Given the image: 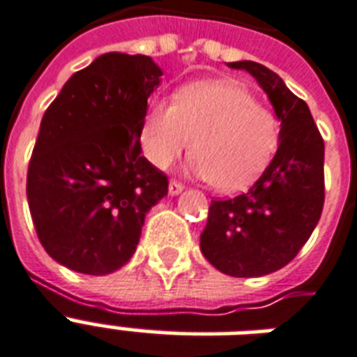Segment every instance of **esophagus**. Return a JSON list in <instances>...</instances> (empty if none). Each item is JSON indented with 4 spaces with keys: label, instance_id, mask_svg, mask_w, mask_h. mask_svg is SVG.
<instances>
[{
    "label": "esophagus",
    "instance_id": "34e87169",
    "mask_svg": "<svg viewBox=\"0 0 357 357\" xmlns=\"http://www.w3.org/2000/svg\"><path fill=\"white\" fill-rule=\"evenodd\" d=\"M181 190H183V185L179 183V181H176V179H172V181L168 183V192H170L172 196L179 195Z\"/></svg>",
    "mask_w": 357,
    "mask_h": 357
}]
</instances>
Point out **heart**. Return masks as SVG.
I'll return each instance as SVG.
<instances>
[{
    "mask_svg": "<svg viewBox=\"0 0 357 357\" xmlns=\"http://www.w3.org/2000/svg\"><path fill=\"white\" fill-rule=\"evenodd\" d=\"M278 139L276 116L228 79L190 83L176 92L174 102L151 100L140 128L151 165L168 168L192 142V172L222 192L254 183L271 162Z\"/></svg>",
    "mask_w": 357,
    "mask_h": 357,
    "instance_id": "b5f03b06",
    "label": "heart"
}]
</instances>
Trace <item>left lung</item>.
<instances>
[{
	"label": "left lung",
	"mask_w": 357,
	"mask_h": 357,
	"mask_svg": "<svg viewBox=\"0 0 357 357\" xmlns=\"http://www.w3.org/2000/svg\"><path fill=\"white\" fill-rule=\"evenodd\" d=\"M246 70L271 100L280 144L271 165L246 192L211 200L200 248L217 271L235 278L265 276L293 261L311 237L324 206V140L310 107L283 79L254 61Z\"/></svg>",
	"instance_id": "8db88e82"
}]
</instances>
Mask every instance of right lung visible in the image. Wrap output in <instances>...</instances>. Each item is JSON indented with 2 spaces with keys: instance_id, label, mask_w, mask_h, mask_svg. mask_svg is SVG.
Wrapping results in <instances>:
<instances>
[{
  "instance_id": "1",
  "label": "right lung",
  "mask_w": 357,
  "mask_h": 357,
  "mask_svg": "<svg viewBox=\"0 0 357 357\" xmlns=\"http://www.w3.org/2000/svg\"><path fill=\"white\" fill-rule=\"evenodd\" d=\"M151 57L103 53L75 72L42 116L27 202L42 246L70 271L105 276L131 259L167 176L140 155Z\"/></svg>"
}]
</instances>
